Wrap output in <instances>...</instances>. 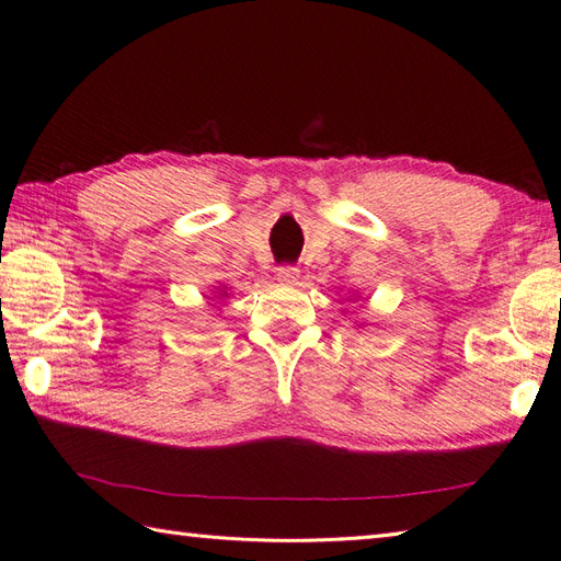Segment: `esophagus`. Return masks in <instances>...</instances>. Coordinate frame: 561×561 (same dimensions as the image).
<instances>
[{"instance_id":"34e87169","label":"esophagus","mask_w":561,"mask_h":561,"mask_svg":"<svg viewBox=\"0 0 561 561\" xmlns=\"http://www.w3.org/2000/svg\"><path fill=\"white\" fill-rule=\"evenodd\" d=\"M276 276H278V280H280V283H297V278H299V268H297V266H290V264H285V266H278Z\"/></svg>"}]
</instances>
